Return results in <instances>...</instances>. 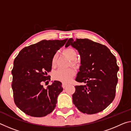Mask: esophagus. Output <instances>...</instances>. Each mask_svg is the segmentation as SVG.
Wrapping results in <instances>:
<instances>
[{"mask_svg": "<svg viewBox=\"0 0 131 131\" xmlns=\"http://www.w3.org/2000/svg\"><path fill=\"white\" fill-rule=\"evenodd\" d=\"M67 85H68V84H66V83H62V87H63V88L65 89L66 87L67 86Z\"/></svg>", "mask_w": 131, "mask_h": 131, "instance_id": "esophagus-1", "label": "esophagus"}]
</instances>
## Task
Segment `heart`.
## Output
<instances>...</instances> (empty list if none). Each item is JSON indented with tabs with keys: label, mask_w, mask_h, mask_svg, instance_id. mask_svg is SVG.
I'll list each match as a JSON object with an SVG mask.
<instances>
[{
	"label": "heart",
	"mask_w": 131,
	"mask_h": 131,
	"mask_svg": "<svg viewBox=\"0 0 131 131\" xmlns=\"http://www.w3.org/2000/svg\"><path fill=\"white\" fill-rule=\"evenodd\" d=\"M64 54L69 58L72 65L78 66L79 65L80 62L76 59L77 52L75 49L72 48H67L63 51ZM57 54L53 55L52 58V65L55 66L57 62ZM75 74V71L73 68H70L67 69H59L53 73V78L56 80L61 81L62 82L66 83L71 79Z\"/></svg>",
	"instance_id": "b5f03b06"
}]
</instances>
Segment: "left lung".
Masks as SVG:
<instances>
[{
  "label": "left lung",
  "instance_id": "left-lung-1",
  "mask_svg": "<svg viewBox=\"0 0 131 131\" xmlns=\"http://www.w3.org/2000/svg\"><path fill=\"white\" fill-rule=\"evenodd\" d=\"M72 45L80 55L81 66L76 81L73 103L83 113L94 114L103 111L115 96L119 67L115 56L104 45L90 39L73 38L65 47Z\"/></svg>",
  "mask_w": 131,
  "mask_h": 131
}]
</instances>
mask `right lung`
Masks as SVG:
<instances>
[{"mask_svg":"<svg viewBox=\"0 0 131 131\" xmlns=\"http://www.w3.org/2000/svg\"><path fill=\"white\" fill-rule=\"evenodd\" d=\"M67 40H42L24 47L14 59L12 70L14 101L28 115L44 117L55 108L58 95L63 90L62 83L54 81L46 89L42 84L51 80L47 74L52 69V58Z\"/></svg>","mask_w":131,"mask_h":131,"instance_id":"right-lung-1","label":"right lung"}]
</instances>
